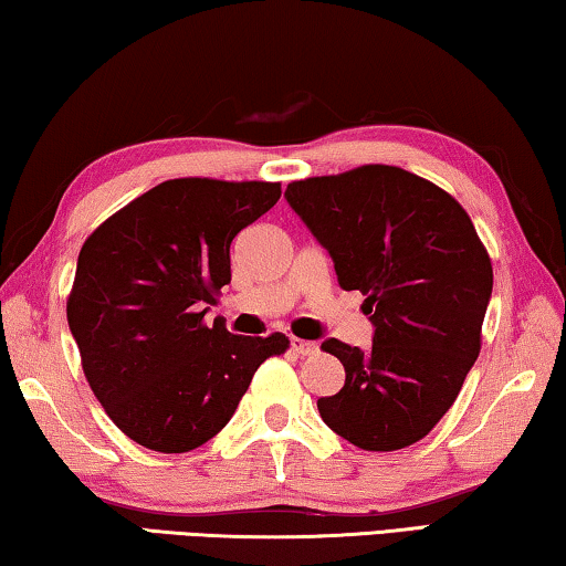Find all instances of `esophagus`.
<instances>
[{
	"mask_svg": "<svg viewBox=\"0 0 566 566\" xmlns=\"http://www.w3.org/2000/svg\"><path fill=\"white\" fill-rule=\"evenodd\" d=\"M291 348L298 356H311L318 350V344H313V340H303V338H291Z\"/></svg>",
	"mask_w": 566,
	"mask_h": 566,
	"instance_id": "obj_1",
	"label": "esophagus"
}]
</instances>
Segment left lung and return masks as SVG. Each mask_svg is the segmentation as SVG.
I'll return each instance as SVG.
<instances>
[{"mask_svg":"<svg viewBox=\"0 0 566 566\" xmlns=\"http://www.w3.org/2000/svg\"><path fill=\"white\" fill-rule=\"evenodd\" d=\"M328 250L344 291L366 295L374 346L321 348L346 368L321 419L366 451L421 441L451 409L481 350L492 261L467 210L439 185L394 165L295 180L285 188Z\"/></svg>","mask_w":566,"mask_h":566,"instance_id":"8db88e82","label":"left lung"}]
</instances>
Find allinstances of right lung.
I'll return each instance as SVG.
<instances>
[{
  "label": "right lung",
  "instance_id": "add662e5",
  "mask_svg": "<svg viewBox=\"0 0 566 566\" xmlns=\"http://www.w3.org/2000/svg\"><path fill=\"white\" fill-rule=\"evenodd\" d=\"M281 182L165 180L109 216L77 258L67 323L82 370L119 431L145 449L185 453L230 421L283 333L206 326L230 283V243L271 210Z\"/></svg>",
  "mask_w": 566,
  "mask_h": 566
}]
</instances>
